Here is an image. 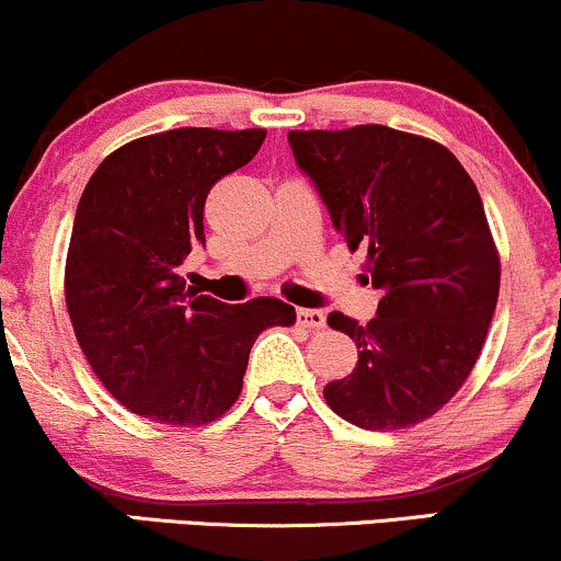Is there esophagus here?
Returning <instances> with one entry per match:
<instances>
[{
    "mask_svg": "<svg viewBox=\"0 0 561 561\" xmlns=\"http://www.w3.org/2000/svg\"><path fill=\"white\" fill-rule=\"evenodd\" d=\"M298 321L308 330H321L327 324V317L319 308H298Z\"/></svg>",
    "mask_w": 561,
    "mask_h": 561,
    "instance_id": "1",
    "label": "esophagus"
}]
</instances>
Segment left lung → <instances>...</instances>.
Listing matches in <instances>:
<instances>
[{
	"instance_id": "8db88e82",
	"label": "left lung",
	"mask_w": 561,
	"mask_h": 561,
	"mask_svg": "<svg viewBox=\"0 0 561 561\" xmlns=\"http://www.w3.org/2000/svg\"><path fill=\"white\" fill-rule=\"evenodd\" d=\"M347 248H364L379 293L369 324L330 313L353 337L356 369L324 388L334 414L401 430L440 411L485 343L501 263L478 186L446 147L390 126L289 131Z\"/></svg>"
}]
</instances>
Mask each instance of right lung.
<instances>
[{"mask_svg":"<svg viewBox=\"0 0 561 561\" xmlns=\"http://www.w3.org/2000/svg\"><path fill=\"white\" fill-rule=\"evenodd\" d=\"M263 139V128L134 139L102 160L79 199L66 263L76 340L115 401L145 420H218L240 396L259 334L295 324L287 302L229 306L179 276L192 248L205 244L210 186L250 163Z\"/></svg>","mask_w":561,"mask_h":561,"instance_id":"add662e5","label":"right lung"}]
</instances>
